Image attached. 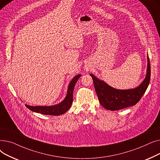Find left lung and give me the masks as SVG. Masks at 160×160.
I'll use <instances>...</instances> for the list:
<instances>
[{
	"mask_svg": "<svg viewBox=\"0 0 160 160\" xmlns=\"http://www.w3.org/2000/svg\"><path fill=\"white\" fill-rule=\"evenodd\" d=\"M147 70L146 77L141 84L133 89H117L109 86L95 75L90 74L93 78L96 93L100 103L105 109L111 111L136 105L146 91L150 80V65L147 56Z\"/></svg>",
	"mask_w": 160,
	"mask_h": 160,
	"instance_id": "obj_1",
	"label": "left lung"
}]
</instances>
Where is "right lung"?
I'll use <instances>...</instances> for the list:
<instances>
[{
	"label": "right lung",
	"instance_id": "add662e5",
	"mask_svg": "<svg viewBox=\"0 0 160 160\" xmlns=\"http://www.w3.org/2000/svg\"><path fill=\"white\" fill-rule=\"evenodd\" d=\"M81 77V74H78L72 78V80L69 83L68 89H67V93L62 102L60 104L50 106H31L27 104H25L27 108L30 110L36 113H40L43 115H60L65 113L71 108L73 100V90L78 78Z\"/></svg>",
	"mask_w": 160,
	"mask_h": 160
}]
</instances>
